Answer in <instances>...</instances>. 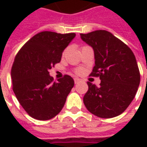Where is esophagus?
I'll return each instance as SVG.
<instances>
[{"instance_id": "34e87169", "label": "esophagus", "mask_w": 147, "mask_h": 147, "mask_svg": "<svg viewBox=\"0 0 147 147\" xmlns=\"http://www.w3.org/2000/svg\"><path fill=\"white\" fill-rule=\"evenodd\" d=\"M79 82H81V79L80 78H74V82L75 83H78Z\"/></svg>"}]
</instances>
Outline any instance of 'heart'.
<instances>
[{"mask_svg": "<svg viewBox=\"0 0 147 147\" xmlns=\"http://www.w3.org/2000/svg\"><path fill=\"white\" fill-rule=\"evenodd\" d=\"M75 72H76L77 74H80V73L82 72V70H81L80 69H76V70H75Z\"/></svg>", "mask_w": 147, "mask_h": 147, "instance_id": "heart-1", "label": "heart"}]
</instances>
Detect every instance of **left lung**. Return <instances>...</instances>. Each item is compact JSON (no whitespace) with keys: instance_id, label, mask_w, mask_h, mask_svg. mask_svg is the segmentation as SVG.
<instances>
[{"instance_id":"8db88e82","label":"left lung","mask_w":147,"mask_h":147,"mask_svg":"<svg viewBox=\"0 0 147 147\" xmlns=\"http://www.w3.org/2000/svg\"><path fill=\"white\" fill-rule=\"evenodd\" d=\"M83 42L94 51L95 66L91 76L100 77V87L88 82L83 103L88 111L100 118L121 115L138 92L140 72L132 50L105 30L81 33Z\"/></svg>"}]
</instances>
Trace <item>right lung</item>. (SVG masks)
Returning <instances> with one entry per match:
<instances>
[{"label":"right lung","instance_id":"obj_1","mask_svg":"<svg viewBox=\"0 0 147 147\" xmlns=\"http://www.w3.org/2000/svg\"><path fill=\"white\" fill-rule=\"evenodd\" d=\"M75 36L74 32H41L16 55L11 68L13 91L22 107L33 119L48 120L63 109L74 81L65 75L54 82L49 69L60 62L62 52Z\"/></svg>","mask_w":147,"mask_h":147}]
</instances>
